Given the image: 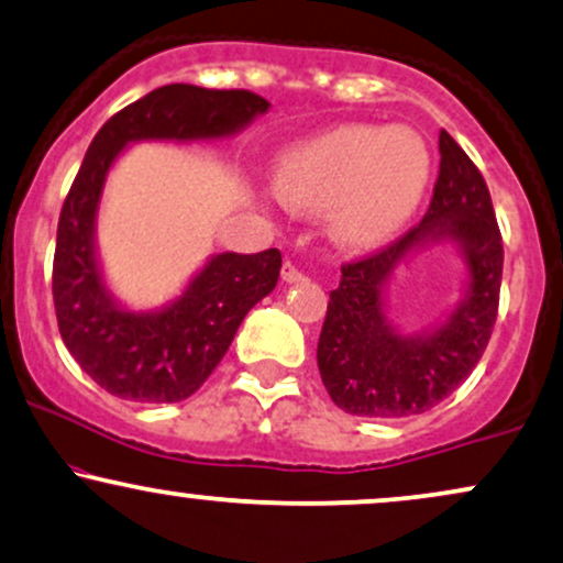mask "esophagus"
Returning a JSON list of instances; mask_svg holds the SVG:
<instances>
[{"mask_svg":"<svg viewBox=\"0 0 563 563\" xmlns=\"http://www.w3.org/2000/svg\"><path fill=\"white\" fill-rule=\"evenodd\" d=\"M280 275H283V280H286V283H301V280H303V273H301L299 267H296L294 262H286V264H283Z\"/></svg>","mask_w":563,"mask_h":563,"instance_id":"1","label":"esophagus"}]
</instances>
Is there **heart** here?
<instances>
[{
	"instance_id": "heart-1",
	"label": "heart",
	"mask_w": 563,
	"mask_h": 563,
	"mask_svg": "<svg viewBox=\"0 0 563 563\" xmlns=\"http://www.w3.org/2000/svg\"><path fill=\"white\" fill-rule=\"evenodd\" d=\"M428 144L393 125H338L277 162L283 199L324 212L328 233L343 249H369L406 225L430 183Z\"/></svg>"
}]
</instances>
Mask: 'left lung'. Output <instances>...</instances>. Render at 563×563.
I'll return each instance as SVG.
<instances>
[{
    "label": "left lung",
    "instance_id": "1",
    "mask_svg": "<svg viewBox=\"0 0 563 563\" xmlns=\"http://www.w3.org/2000/svg\"><path fill=\"white\" fill-rule=\"evenodd\" d=\"M440 173L422 222L383 252L341 267L330 290L317 367L338 409L356 417L422 415L462 385L490 341L498 314L504 243L490 191L464 148L440 131ZM451 242L463 256L465 294L443 321L406 334L387 317L395 269Z\"/></svg>",
    "mask_w": 563,
    "mask_h": 563
}]
</instances>
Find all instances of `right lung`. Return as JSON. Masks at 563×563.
I'll use <instances>...</instances> for the list:
<instances>
[{
    "label": "right lung",
    "mask_w": 563,
    "mask_h": 563,
    "mask_svg": "<svg viewBox=\"0 0 563 563\" xmlns=\"http://www.w3.org/2000/svg\"><path fill=\"white\" fill-rule=\"evenodd\" d=\"M269 110L252 91L170 84L112 114L93 135L57 225L52 294L59 335L80 369L112 396L175 404L201 388L256 301L273 294L280 252L212 254L180 296L159 309L125 307L107 286L97 214L107 175L141 141L230 139Z\"/></svg>",
    "instance_id": "1"
}]
</instances>
